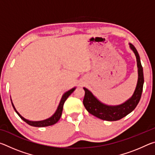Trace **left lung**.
Instances as JSON below:
<instances>
[{"label":"left lung","instance_id":"8db88e82","mask_svg":"<svg viewBox=\"0 0 155 155\" xmlns=\"http://www.w3.org/2000/svg\"><path fill=\"white\" fill-rule=\"evenodd\" d=\"M129 45L130 49L133 51L136 56L138 68L137 84L134 94L131 98L120 105H107L99 101L87 88H83L85 92L83 102L84 106L90 114H92L98 118L106 120V121L119 120L132 112L140 101L144 82L143 68L141 64L140 55L135 47L131 44H129Z\"/></svg>","mask_w":155,"mask_h":155}]
</instances>
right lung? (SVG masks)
<instances>
[{
    "instance_id": "1",
    "label": "right lung",
    "mask_w": 155,
    "mask_h": 155,
    "mask_svg": "<svg viewBox=\"0 0 155 155\" xmlns=\"http://www.w3.org/2000/svg\"><path fill=\"white\" fill-rule=\"evenodd\" d=\"M75 89H76V87H74V88L71 89L70 90L66 91V92H65L64 95H63L62 98L61 99V101H60L58 107H57V109L56 110L55 113H54V114L52 115L51 117H49V118L46 119V120H41V121H30V120L25 119V117H23L22 115H21L19 113L16 111V109H15L14 104H13V103H12V104L13 107H14V109L15 110V111L17 113V114L19 115L20 118L22 120H24V121L26 123H27L28 124L32 126V127H48V126H51V125L56 124V123L59 121V120L60 119V117H61V116L63 107H64V104L65 103V101H66V99L68 98V96H69L70 94H71L73 91H74ZM11 101H12V99H11Z\"/></svg>"
}]
</instances>
